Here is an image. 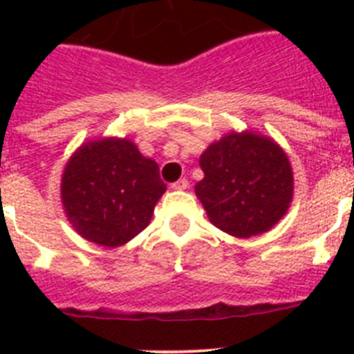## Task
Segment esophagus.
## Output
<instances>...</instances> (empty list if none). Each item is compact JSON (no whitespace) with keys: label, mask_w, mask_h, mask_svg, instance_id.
<instances>
[{"label":"esophagus","mask_w":354,"mask_h":354,"mask_svg":"<svg viewBox=\"0 0 354 354\" xmlns=\"http://www.w3.org/2000/svg\"><path fill=\"white\" fill-rule=\"evenodd\" d=\"M187 187V179H179L177 183L171 184V189H175V192H183V189H186Z\"/></svg>","instance_id":"1"}]
</instances>
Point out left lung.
I'll return each instance as SVG.
<instances>
[{"instance_id":"1","label":"left lung","mask_w":354,"mask_h":354,"mask_svg":"<svg viewBox=\"0 0 354 354\" xmlns=\"http://www.w3.org/2000/svg\"><path fill=\"white\" fill-rule=\"evenodd\" d=\"M195 186L214 227L239 239L274 227L289 211L294 175L286 150L255 131H230L200 156Z\"/></svg>"}]
</instances>
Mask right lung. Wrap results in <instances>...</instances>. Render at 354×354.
<instances>
[{"label":"right lung","mask_w":354,"mask_h":354,"mask_svg":"<svg viewBox=\"0 0 354 354\" xmlns=\"http://www.w3.org/2000/svg\"><path fill=\"white\" fill-rule=\"evenodd\" d=\"M167 192L154 159L129 138L90 140L74 150L62 174L65 216L83 239L117 248L138 236Z\"/></svg>","instance_id":"obj_1"}]
</instances>
